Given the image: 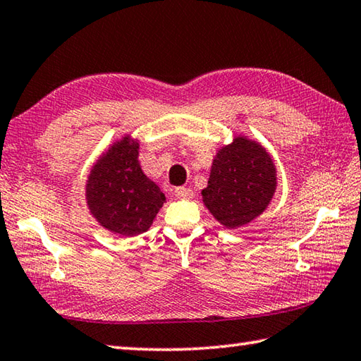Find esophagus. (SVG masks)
Instances as JSON below:
<instances>
[{
    "label": "esophagus",
    "mask_w": 361,
    "mask_h": 361,
    "mask_svg": "<svg viewBox=\"0 0 361 361\" xmlns=\"http://www.w3.org/2000/svg\"><path fill=\"white\" fill-rule=\"evenodd\" d=\"M175 195L178 199H192L194 197V192L191 188H186V186H180L175 189Z\"/></svg>",
    "instance_id": "1"
}]
</instances>
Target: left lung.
<instances>
[{
  "mask_svg": "<svg viewBox=\"0 0 361 361\" xmlns=\"http://www.w3.org/2000/svg\"><path fill=\"white\" fill-rule=\"evenodd\" d=\"M276 189V169L264 148L243 137L216 156L203 202L227 228H237L264 212Z\"/></svg>",
  "mask_w": 361,
  "mask_h": 361,
  "instance_id": "8db88e82",
  "label": "left lung"
}]
</instances>
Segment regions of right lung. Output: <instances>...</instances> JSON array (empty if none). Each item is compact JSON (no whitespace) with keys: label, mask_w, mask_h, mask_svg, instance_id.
Wrapping results in <instances>:
<instances>
[{"label":"right lung","mask_w":361,"mask_h":361,"mask_svg":"<svg viewBox=\"0 0 361 361\" xmlns=\"http://www.w3.org/2000/svg\"><path fill=\"white\" fill-rule=\"evenodd\" d=\"M137 156L139 145L124 137L96 164L87 183L91 213L124 237L145 232L166 202L161 189L143 175Z\"/></svg>","instance_id":"obj_1"}]
</instances>
